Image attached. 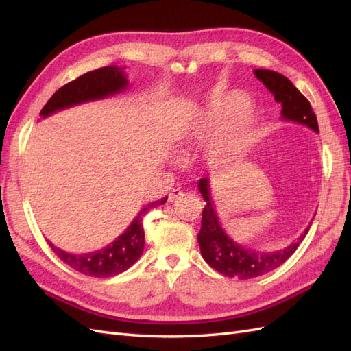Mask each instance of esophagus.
Instances as JSON below:
<instances>
[{"mask_svg": "<svg viewBox=\"0 0 351 351\" xmlns=\"http://www.w3.org/2000/svg\"><path fill=\"white\" fill-rule=\"evenodd\" d=\"M182 196H185V193L182 190L175 189V190H171V193L169 195V200H170V202H176V200L181 199Z\"/></svg>", "mask_w": 351, "mask_h": 351, "instance_id": "obj_1", "label": "esophagus"}]
</instances>
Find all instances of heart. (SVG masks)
<instances>
[{"label":"heart","instance_id":"obj_1","mask_svg":"<svg viewBox=\"0 0 351 351\" xmlns=\"http://www.w3.org/2000/svg\"><path fill=\"white\" fill-rule=\"evenodd\" d=\"M258 125L259 110L255 102L241 92H223L208 104L202 121L182 146L189 151L215 137L211 156L217 161L229 160L247 151L256 137Z\"/></svg>","mask_w":351,"mask_h":351}]
</instances>
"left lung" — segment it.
I'll list each match as a JSON object with an SVG mask.
<instances>
[{"mask_svg": "<svg viewBox=\"0 0 351 351\" xmlns=\"http://www.w3.org/2000/svg\"><path fill=\"white\" fill-rule=\"evenodd\" d=\"M255 75L273 93L274 101L280 104L282 117L285 121L306 125L311 130L318 132L317 116L312 111L309 101L297 90L295 86L287 77L267 69H256ZM208 182H210L208 178H202L197 184L199 191L202 193L206 202L202 213V228H200L197 235V241L204 259L215 271L241 280L258 278V276L271 271L285 263L299 247L304 235L308 234L309 228L304 229V234H302L295 243L278 252L263 253L243 247V245L230 240L220 226L217 213H215L210 197Z\"/></svg>", "mask_w": 351, "mask_h": 351, "instance_id": "left-lung-1", "label": "left lung"}]
</instances>
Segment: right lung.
<instances>
[{
	"instance_id": "right-lung-1",
	"label": "right lung",
	"mask_w": 351,
	"mask_h": 351,
	"mask_svg": "<svg viewBox=\"0 0 351 351\" xmlns=\"http://www.w3.org/2000/svg\"><path fill=\"white\" fill-rule=\"evenodd\" d=\"M128 86V80L125 78L123 71L116 66H106V68L95 69L78 77L51 96V99L45 104L40 111V116L47 117L58 110L77 106L81 102L95 101L107 98L110 95L122 92ZM167 197L149 204L130 225L125 232L114 240L107 247L101 250L83 253V255H72L51 245L56 255L60 258L64 264H68L73 270L83 273L92 278H111V276L121 274L122 271L137 263L145 247V230L143 217L146 213L154 206L164 205Z\"/></svg>"
}]
</instances>
